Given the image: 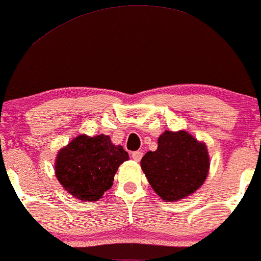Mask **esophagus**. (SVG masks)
Segmentation results:
<instances>
[{"label":"esophagus","instance_id":"34e87169","mask_svg":"<svg viewBox=\"0 0 261 261\" xmlns=\"http://www.w3.org/2000/svg\"><path fill=\"white\" fill-rule=\"evenodd\" d=\"M132 158H133V160L140 161V160H142V158H143V152L139 151V150H138V151H133V152H132Z\"/></svg>","mask_w":261,"mask_h":261}]
</instances>
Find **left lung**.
Returning <instances> with one entry per match:
<instances>
[{
    "label": "left lung",
    "mask_w": 261,
    "mask_h": 261,
    "mask_svg": "<svg viewBox=\"0 0 261 261\" xmlns=\"http://www.w3.org/2000/svg\"><path fill=\"white\" fill-rule=\"evenodd\" d=\"M158 143V150L148 151L140 161L150 186L166 201L188 197L206 179V146L185 130H166Z\"/></svg>",
    "instance_id": "8db88e82"
}]
</instances>
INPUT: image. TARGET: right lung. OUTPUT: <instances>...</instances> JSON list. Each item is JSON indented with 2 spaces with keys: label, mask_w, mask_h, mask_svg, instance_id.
Wrapping results in <instances>:
<instances>
[{
  "label": "right lung",
  "mask_w": 261,
  "mask_h": 261,
  "mask_svg": "<svg viewBox=\"0 0 261 261\" xmlns=\"http://www.w3.org/2000/svg\"><path fill=\"white\" fill-rule=\"evenodd\" d=\"M128 152L109 136H79L58 152L56 177L67 192L84 201H96L111 188L113 176Z\"/></svg>",
  "instance_id": "obj_1"
}]
</instances>
